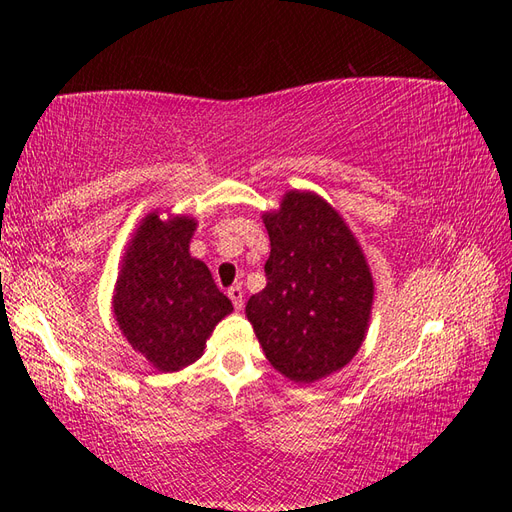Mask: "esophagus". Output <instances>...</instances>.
<instances>
[{
  "instance_id": "obj_1",
  "label": "esophagus",
  "mask_w": 512,
  "mask_h": 512,
  "mask_svg": "<svg viewBox=\"0 0 512 512\" xmlns=\"http://www.w3.org/2000/svg\"><path fill=\"white\" fill-rule=\"evenodd\" d=\"M228 299L233 301L235 310H242V306H244V290H242V286L228 288Z\"/></svg>"
}]
</instances>
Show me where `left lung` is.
<instances>
[{
  "label": "left lung",
  "instance_id": "8db88e82",
  "mask_svg": "<svg viewBox=\"0 0 512 512\" xmlns=\"http://www.w3.org/2000/svg\"><path fill=\"white\" fill-rule=\"evenodd\" d=\"M268 284L246 303L257 341L281 376L317 383L363 345L374 277L350 226L314 191H288L266 211Z\"/></svg>",
  "mask_w": 512,
  "mask_h": 512
}]
</instances>
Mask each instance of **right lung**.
<instances>
[{
	"label": "right lung",
	"mask_w": 512,
	"mask_h": 512,
	"mask_svg": "<svg viewBox=\"0 0 512 512\" xmlns=\"http://www.w3.org/2000/svg\"><path fill=\"white\" fill-rule=\"evenodd\" d=\"M198 220L147 213L125 248L112 310L127 343L158 372H180L204 354L206 339L233 303L211 270L191 257Z\"/></svg>",
	"instance_id": "1"
}]
</instances>
